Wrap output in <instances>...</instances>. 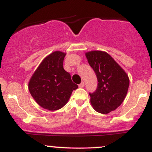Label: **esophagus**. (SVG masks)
<instances>
[{
  "instance_id": "34e87169",
  "label": "esophagus",
  "mask_w": 152,
  "mask_h": 152,
  "mask_svg": "<svg viewBox=\"0 0 152 152\" xmlns=\"http://www.w3.org/2000/svg\"><path fill=\"white\" fill-rule=\"evenodd\" d=\"M78 86H79L80 88H83V87L84 86V83H83V82H81V83L78 85Z\"/></svg>"
}]
</instances>
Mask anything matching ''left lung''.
I'll list each match as a JSON object with an SVG mask.
<instances>
[{
	"label": "left lung",
	"mask_w": 152,
	"mask_h": 152,
	"mask_svg": "<svg viewBox=\"0 0 152 152\" xmlns=\"http://www.w3.org/2000/svg\"><path fill=\"white\" fill-rule=\"evenodd\" d=\"M85 55L99 82L95 92L89 94L91 104L101 114L114 111L126 96L129 86L128 75L105 51L91 50Z\"/></svg>",
	"instance_id": "obj_1"
}]
</instances>
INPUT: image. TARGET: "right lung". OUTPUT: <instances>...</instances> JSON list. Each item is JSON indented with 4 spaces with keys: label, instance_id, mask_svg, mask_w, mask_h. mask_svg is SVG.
<instances>
[{
    "label": "right lung",
    "instance_id": "1",
    "mask_svg": "<svg viewBox=\"0 0 152 152\" xmlns=\"http://www.w3.org/2000/svg\"><path fill=\"white\" fill-rule=\"evenodd\" d=\"M66 53L56 50L41 61L28 82V90L36 103L43 109L56 111L69 102L78 86L64 70Z\"/></svg>",
    "mask_w": 152,
    "mask_h": 152
}]
</instances>
